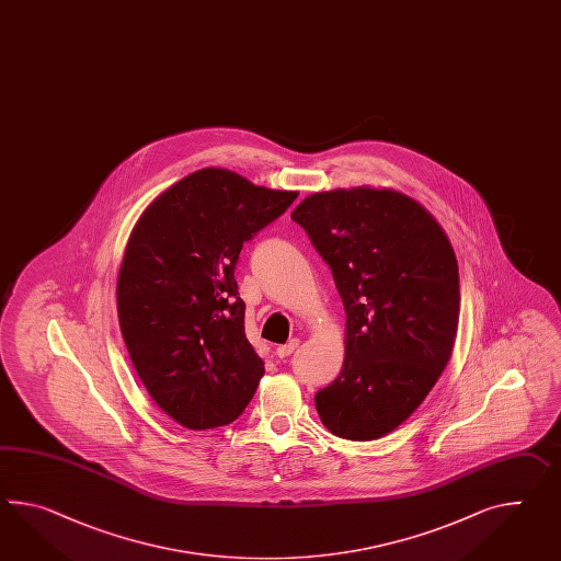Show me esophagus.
Instances as JSON below:
<instances>
[{
	"label": "esophagus",
	"mask_w": 561,
	"mask_h": 561,
	"mask_svg": "<svg viewBox=\"0 0 561 561\" xmlns=\"http://www.w3.org/2000/svg\"><path fill=\"white\" fill-rule=\"evenodd\" d=\"M298 344H300L298 339H291V341H287L286 344L277 346V348H275V355L279 356V358H286V356L291 355V353L298 348Z\"/></svg>",
	"instance_id": "esophagus-1"
}]
</instances>
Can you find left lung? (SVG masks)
Here are the masks:
<instances>
[{
    "label": "left lung",
    "instance_id": "obj_1",
    "mask_svg": "<svg viewBox=\"0 0 561 561\" xmlns=\"http://www.w3.org/2000/svg\"><path fill=\"white\" fill-rule=\"evenodd\" d=\"M346 312L341 375L316 393L334 436L377 439L420 408L450 360L460 277L450 239L391 188L314 192L294 208Z\"/></svg>",
    "mask_w": 561,
    "mask_h": 561
}]
</instances>
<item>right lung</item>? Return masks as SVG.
<instances>
[{
    "label": "right lung",
    "mask_w": 561,
    "mask_h": 561,
    "mask_svg": "<svg viewBox=\"0 0 561 561\" xmlns=\"http://www.w3.org/2000/svg\"><path fill=\"white\" fill-rule=\"evenodd\" d=\"M296 196L203 168L153 198L129 234L117 275L125 346L156 405L188 430L231 424L255 396L265 367L234 265Z\"/></svg>",
    "instance_id": "1"
}]
</instances>
